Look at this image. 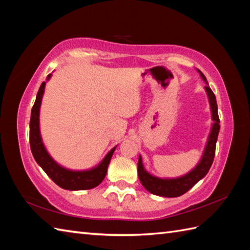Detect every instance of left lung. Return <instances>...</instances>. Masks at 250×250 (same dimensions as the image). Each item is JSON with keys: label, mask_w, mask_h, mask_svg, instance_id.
I'll return each mask as SVG.
<instances>
[{"label": "left lung", "mask_w": 250, "mask_h": 250, "mask_svg": "<svg viewBox=\"0 0 250 250\" xmlns=\"http://www.w3.org/2000/svg\"><path fill=\"white\" fill-rule=\"evenodd\" d=\"M198 72L200 73V76L206 83V84H208L204 74L200 70H198ZM205 91L207 93V97H208L211 111V120L214 121V124L211 125L210 133L208 135V139H207L206 146L203 151V156H202L200 162L196 164L193 169H191L189 173L183 175V176L176 178H159L152 176L151 174L146 171L144 166H143L142 157L140 156L139 163H137L139 178L142 185L144 186V188L147 191H149L150 193L159 196H166V198H176V196H180L187 192L188 190L192 188L199 180H201L208 173L214 161L216 143L217 139H218V133L220 129V120L218 117V106H217L214 92L211 91V89L208 86H205Z\"/></svg>", "instance_id": "8db88e82"}]
</instances>
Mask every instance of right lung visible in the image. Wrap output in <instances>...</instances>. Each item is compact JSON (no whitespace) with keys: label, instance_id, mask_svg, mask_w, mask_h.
<instances>
[{"label":"right lung","instance_id":"right-lung-1","mask_svg":"<svg viewBox=\"0 0 250 250\" xmlns=\"http://www.w3.org/2000/svg\"><path fill=\"white\" fill-rule=\"evenodd\" d=\"M51 74L47 76V81H49ZM46 83L43 82L39 89L36 95L35 103L31 110L30 119V146L31 151L37 164L44 169V172L59 186V187L66 190H87L97 187L107 173V167L111 156L116 149L114 147L105 158L101 161L97 167L86 171H72L61 167L54 159L50 157L48 151L46 150L43 140L41 136L40 131V108L42 99L45 91Z\"/></svg>","mask_w":250,"mask_h":250}]
</instances>
